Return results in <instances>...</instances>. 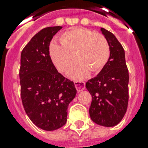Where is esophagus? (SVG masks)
Returning <instances> with one entry per match:
<instances>
[{"instance_id": "esophagus-1", "label": "esophagus", "mask_w": 148, "mask_h": 148, "mask_svg": "<svg viewBox=\"0 0 148 148\" xmlns=\"http://www.w3.org/2000/svg\"><path fill=\"white\" fill-rule=\"evenodd\" d=\"M74 85L77 91H82L85 89V82L84 81H74Z\"/></svg>"}]
</instances>
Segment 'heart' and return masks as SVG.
<instances>
[{"label":"heart","mask_w":148,"mask_h":148,"mask_svg":"<svg viewBox=\"0 0 148 148\" xmlns=\"http://www.w3.org/2000/svg\"><path fill=\"white\" fill-rule=\"evenodd\" d=\"M60 44L52 42L50 45V56L53 64L60 72L69 69L70 77L81 80L90 71L97 73L103 69L110 58V45L101 34H96L84 27H75L65 32L60 37Z\"/></svg>","instance_id":"1"}]
</instances>
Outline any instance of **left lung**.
Instances as JSON below:
<instances>
[{"label": "left lung", "mask_w": 148, "mask_h": 148, "mask_svg": "<svg viewBox=\"0 0 148 148\" xmlns=\"http://www.w3.org/2000/svg\"><path fill=\"white\" fill-rule=\"evenodd\" d=\"M110 45V54L107 64L94 78L86 83L92 96L89 114L96 124L113 127L119 124L128 104V69L124 50L111 32L101 28Z\"/></svg>", "instance_id": "obj_1"}]
</instances>
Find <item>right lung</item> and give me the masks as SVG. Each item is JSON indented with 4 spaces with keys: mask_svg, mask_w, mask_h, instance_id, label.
Wrapping results in <instances>:
<instances>
[{
    "mask_svg": "<svg viewBox=\"0 0 148 148\" xmlns=\"http://www.w3.org/2000/svg\"><path fill=\"white\" fill-rule=\"evenodd\" d=\"M61 28L40 30L21 55L22 103L31 121L45 131H54L66 124L67 108L77 94L74 82L58 71L50 56V43Z\"/></svg>",
    "mask_w": 148,
    "mask_h": 148,
    "instance_id": "right-lung-1",
    "label": "right lung"
}]
</instances>
